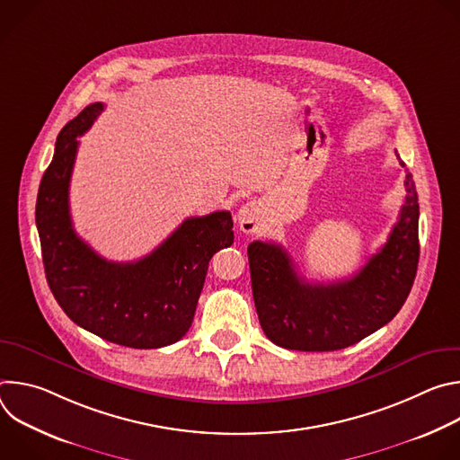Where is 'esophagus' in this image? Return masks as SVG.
Returning <instances> with one entry per match:
<instances>
[{
    "label": "esophagus",
    "mask_w": 460,
    "mask_h": 460,
    "mask_svg": "<svg viewBox=\"0 0 460 460\" xmlns=\"http://www.w3.org/2000/svg\"><path fill=\"white\" fill-rule=\"evenodd\" d=\"M236 220L240 229L245 234H254L258 233L260 226H261V213H260V206L256 202H247L243 204L238 213H236Z\"/></svg>",
    "instance_id": "1"
}]
</instances>
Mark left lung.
Returning a JSON list of instances; mask_svg holds the SVG:
<instances>
[{
    "label": "left lung",
    "instance_id": "obj_1",
    "mask_svg": "<svg viewBox=\"0 0 460 460\" xmlns=\"http://www.w3.org/2000/svg\"><path fill=\"white\" fill-rule=\"evenodd\" d=\"M404 167V162H401ZM406 202L387 242L351 279L304 282L286 249L247 247L252 298L271 342L296 351H337L380 330L404 305L419 266V196L406 172Z\"/></svg>",
    "mask_w": 460,
    "mask_h": 460
}]
</instances>
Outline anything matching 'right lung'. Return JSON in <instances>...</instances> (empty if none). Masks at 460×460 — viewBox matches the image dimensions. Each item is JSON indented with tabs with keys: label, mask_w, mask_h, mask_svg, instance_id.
I'll return each instance as SVG.
<instances>
[{
	"label": "right lung",
	"mask_w": 460,
	"mask_h": 460,
	"mask_svg": "<svg viewBox=\"0 0 460 460\" xmlns=\"http://www.w3.org/2000/svg\"><path fill=\"white\" fill-rule=\"evenodd\" d=\"M103 103L87 105L61 128L36 200V226L49 288L75 323L125 348L155 349L180 341L192 323L209 260L234 240L229 211L192 217L137 261H109L75 231L69 183L78 137Z\"/></svg>",
	"instance_id": "obj_1"
}]
</instances>
